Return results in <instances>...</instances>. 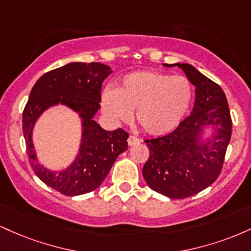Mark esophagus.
Returning <instances> with one entry per match:
<instances>
[{
  "label": "esophagus",
  "instance_id": "obj_1",
  "mask_svg": "<svg viewBox=\"0 0 251 251\" xmlns=\"http://www.w3.org/2000/svg\"><path fill=\"white\" fill-rule=\"evenodd\" d=\"M139 142H140V140L138 139L137 137H133V135H129L128 139H127L128 146H133V145H135V144H138Z\"/></svg>",
  "mask_w": 251,
  "mask_h": 251
}]
</instances>
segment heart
Instances as JSON below:
<instances>
[{
    "mask_svg": "<svg viewBox=\"0 0 251 251\" xmlns=\"http://www.w3.org/2000/svg\"><path fill=\"white\" fill-rule=\"evenodd\" d=\"M192 96L194 89L186 77L140 71L124 77L118 89H105L101 106L111 122H131L135 111L137 122L146 133L164 135L179 126Z\"/></svg>",
    "mask_w": 251,
    "mask_h": 251,
    "instance_id": "heart-1",
    "label": "heart"
}]
</instances>
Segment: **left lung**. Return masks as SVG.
Wrapping results in <instances>:
<instances>
[{
	"instance_id": "8db88e82",
	"label": "left lung",
	"mask_w": 251,
	"mask_h": 251,
	"mask_svg": "<svg viewBox=\"0 0 251 251\" xmlns=\"http://www.w3.org/2000/svg\"><path fill=\"white\" fill-rule=\"evenodd\" d=\"M196 87L191 114L171 133L145 140L150 157L143 177L155 192L183 200L206 189L217 179L231 138L232 122L224 92L217 83L189 63H175ZM211 127L213 139L201 141Z\"/></svg>"
}]
</instances>
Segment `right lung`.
<instances>
[{"label":"right lung","mask_w":251,"mask_h":251,"mask_svg":"<svg viewBox=\"0 0 251 251\" xmlns=\"http://www.w3.org/2000/svg\"><path fill=\"white\" fill-rule=\"evenodd\" d=\"M112 73L99 62H71L37 80L22 114V129L33 171L46 185L65 196H79L101 185L117 157L127 150L128 133L122 128L106 131L93 119L101 101L102 81ZM67 105L82 118L83 134L79 154L62 172L43 168L32 145V128L47 108Z\"/></svg>","instance_id":"add662e5"}]
</instances>
